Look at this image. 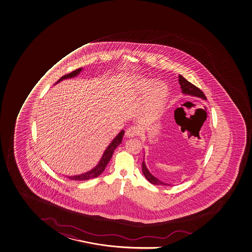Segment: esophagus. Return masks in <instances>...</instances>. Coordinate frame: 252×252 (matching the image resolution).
Masks as SVG:
<instances>
[{"mask_svg":"<svg viewBox=\"0 0 252 252\" xmlns=\"http://www.w3.org/2000/svg\"><path fill=\"white\" fill-rule=\"evenodd\" d=\"M140 130L137 126H131V127L128 128L126 131V137H134V136H138Z\"/></svg>","mask_w":252,"mask_h":252,"instance_id":"34e87169","label":"esophagus"}]
</instances>
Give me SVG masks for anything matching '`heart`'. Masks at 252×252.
Returning a JSON list of instances; mask_svg holds the SVG:
<instances>
[{"instance_id": "heart-1", "label": "heart", "mask_w": 252, "mask_h": 252, "mask_svg": "<svg viewBox=\"0 0 252 252\" xmlns=\"http://www.w3.org/2000/svg\"><path fill=\"white\" fill-rule=\"evenodd\" d=\"M136 94L147 97L143 105L145 113L158 116L164 109L167 98V90L163 83L147 79H137L135 82Z\"/></svg>"}]
</instances>
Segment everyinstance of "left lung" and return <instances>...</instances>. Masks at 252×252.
<instances>
[{"label":"left lung","instance_id":"left-lung-1","mask_svg":"<svg viewBox=\"0 0 252 252\" xmlns=\"http://www.w3.org/2000/svg\"><path fill=\"white\" fill-rule=\"evenodd\" d=\"M178 83L180 85L181 88L182 93L184 94H188V95H191V96L198 97L200 99L206 100V96L204 95L203 91L199 90L198 87H196L195 85H192L191 83L189 82L185 78L182 76V75H178ZM142 173L144 174L145 178H147V181L150 182L151 184H155V185H167V186H171L169 184L161 182L159 180L158 178H156L152 173L149 172V170L147 168L145 163L144 159L142 161Z\"/></svg>","mask_w":252,"mask_h":252}]
</instances>
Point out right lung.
Returning <instances> with one entry per match:
<instances>
[{
  "label": "right lung",
  "instance_id": "add662e5",
  "mask_svg": "<svg viewBox=\"0 0 252 252\" xmlns=\"http://www.w3.org/2000/svg\"><path fill=\"white\" fill-rule=\"evenodd\" d=\"M83 70V68H79L76 70L71 72L70 74H65L64 76L61 77L58 81H57V85L58 83H60V81H62L63 79H72L76 77L77 75H79V73ZM124 130H122L118 133V135L112 140V142H110V145L106 147L105 152L102 155L101 158L99 160L98 164L95 167L92 168V169L88 171L86 173H82V174H79V175L75 176H67V178H69L70 180H76V181H83V180H88V179H91V178H97L98 176L100 175L104 170L105 169V167L107 166L108 162L110 161V159L112 158L113 155L114 151L116 149V147H118L122 142V138L124 136Z\"/></svg>",
  "mask_w": 252,
  "mask_h": 252
}]
</instances>
